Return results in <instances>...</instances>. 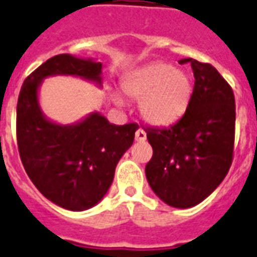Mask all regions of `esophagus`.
<instances>
[{"instance_id":"34e87169","label":"esophagus","mask_w":257,"mask_h":257,"mask_svg":"<svg viewBox=\"0 0 257 257\" xmlns=\"http://www.w3.org/2000/svg\"><path fill=\"white\" fill-rule=\"evenodd\" d=\"M135 139H136V142H144L147 139V134L142 128H139L135 134Z\"/></svg>"}]
</instances>
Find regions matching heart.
Wrapping results in <instances>:
<instances>
[{
  "instance_id": "obj_1",
  "label": "heart",
  "mask_w": 257,
  "mask_h": 257,
  "mask_svg": "<svg viewBox=\"0 0 257 257\" xmlns=\"http://www.w3.org/2000/svg\"><path fill=\"white\" fill-rule=\"evenodd\" d=\"M123 94L140 100L139 110L148 123L167 126L181 118L193 95L192 77L167 62H153L131 72L122 80Z\"/></svg>"
}]
</instances>
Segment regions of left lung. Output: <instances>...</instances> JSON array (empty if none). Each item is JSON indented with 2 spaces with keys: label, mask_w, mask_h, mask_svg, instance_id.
<instances>
[{
  "label": "left lung",
  "mask_w": 257,
  "mask_h": 257,
  "mask_svg": "<svg viewBox=\"0 0 257 257\" xmlns=\"http://www.w3.org/2000/svg\"><path fill=\"white\" fill-rule=\"evenodd\" d=\"M195 87L189 107L170 128H147L153 158L146 166L150 187L162 201L191 208L223 181L233 161L235 102L227 81L210 64L192 58Z\"/></svg>",
  "instance_id": "1"
}]
</instances>
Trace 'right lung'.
<instances>
[{"label":"right lung","mask_w":257,"mask_h":257,"mask_svg":"<svg viewBox=\"0 0 257 257\" xmlns=\"http://www.w3.org/2000/svg\"><path fill=\"white\" fill-rule=\"evenodd\" d=\"M57 75L81 77L100 87L102 62L58 54L34 70L17 100V146L23 166L43 196L65 210L84 211L107 193L139 125L110 123L98 111L70 125L50 121L38 92L42 81Z\"/></svg>","instance_id":"1"}]
</instances>
